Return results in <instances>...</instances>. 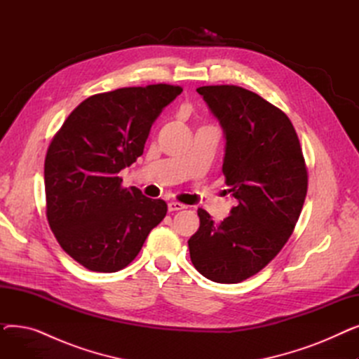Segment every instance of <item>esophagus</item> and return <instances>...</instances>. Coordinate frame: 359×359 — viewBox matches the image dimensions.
Returning <instances> with one entry per match:
<instances>
[{
	"mask_svg": "<svg viewBox=\"0 0 359 359\" xmlns=\"http://www.w3.org/2000/svg\"><path fill=\"white\" fill-rule=\"evenodd\" d=\"M167 206H168V211H180V210H184V208H186V205H183V203H180V202H175V201L168 202Z\"/></svg>",
	"mask_w": 359,
	"mask_h": 359,
	"instance_id": "34e87169",
	"label": "esophagus"
}]
</instances>
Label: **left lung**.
<instances>
[{
    "label": "left lung",
    "instance_id": "obj_1",
    "mask_svg": "<svg viewBox=\"0 0 359 359\" xmlns=\"http://www.w3.org/2000/svg\"><path fill=\"white\" fill-rule=\"evenodd\" d=\"M196 91L222 128V173L237 203L219 224L199 208V230L187 244L199 273L237 284L265 268L288 241L307 195V168L284 111L237 86Z\"/></svg>",
    "mask_w": 359,
    "mask_h": 359
}]
</instances>
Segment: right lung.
<instances>
[{"mask_svg": "<svg viewBox=\"0 0 359 359\" xmlns=\"http://www.w3.org/2000/svg\"><path fill=\"white\" fill-rule=\"evenodd\" d=\"M182 87L153 84L94 94L72 110L45 158L46 215L60 246L94 272H116L140 253L167 205L121 186V170Z\"/></svg>", "mask_w": 359, "mask_h": 359, "instance_id": "add662e5", "label": "right lung"}]
</instances>
